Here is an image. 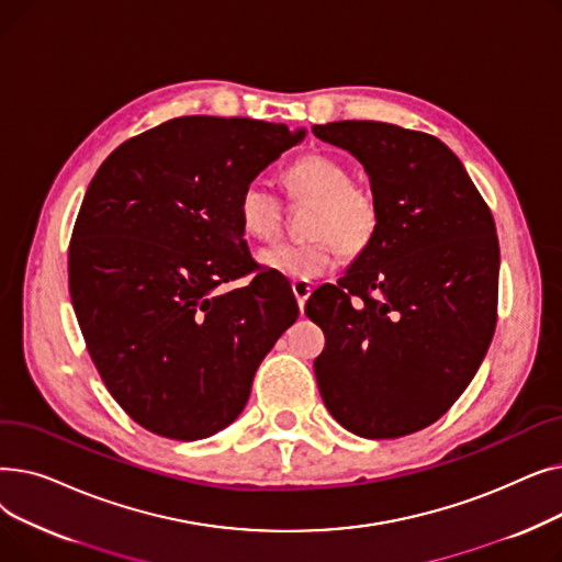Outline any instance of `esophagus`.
Instances as JSON below:
<instances>
[{
	"label": "esophagus",
	"instance_id": "esophagus-1",
	"mask_svg": "<svg viewBox=\"0 0 562 562\" xmlns=\"http://www.w3.org/2000/svg\"><path fill=\"white\" fill-rule=\"evenodd\" d=\"M291 289H293V296H296L299 307H301V312H303V310H305V303H307V299H310V293H312V284H310L307 280H293V282H291Z\"/></svg>",
	"mask_w": 562,
	"mask_h": 562
}]
</instances>
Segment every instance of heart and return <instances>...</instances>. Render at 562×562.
Wrapping results in <instances>:
<instances>
[{
	"label": "heart",
	"instance_id": "heart-1",
	"mask_svg": "<svg viewBox=\"0 0 562 562\" xmlns=\"http://www.w3.org/2000/svg\"><path fill=\"white\" fill-rule=\"evenodd\" d=\"M289 200H312L305 218V241H282L259 250V261L284 278L312 280L333 269L337 250L344 257L362 252L378 225L371 191L352 182L350 168L330 155H305L282 170ZM241 227L257 241H271L282 225L280 198L259 182L244 187L236 202Z\"/></svg>",
	"mask_w": 562,
	"mask_h": 562
}]
</instances>
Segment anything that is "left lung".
Returning <instances> with one entry per match:
<instances>
[{
	"label": "left lung",
	"mask_w": 562,
	"mask_h": 562,
	"mask_svg": "<svg viewBox=\"0 0 562 562\" xmlns=\"http://www.w3.org/2000/svg\"><path fill=\"white\" fill-rule=\"evenodd\" d=\"M371 182L378 225L305 314L326 335L314 360L330 415L367 439L435 424L476 375L496 326L498 239L490 206L439 138L375 121L314 125Z\"/></svg>",
	"instance_id": "8db88e82"
}]
</instances>
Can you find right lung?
<instances>
[{"instance_id": "1", "label": "right lung", "mask_w": 562, "mask_h": 562, "mask_svg": "<svg viewBox=\"0 0 562 562\" xmlns=\"http://www.w3.org/2000/svg\"><path fill=\"white\" fill-rule=\"evenodd\" d=\"M305 130L184 115L106 157L68 252L86 348L127 415L170 439H202L248 403L266 352L299 318L291 286L255 273L236 202Z\"/></svg>"}]
</instances>
